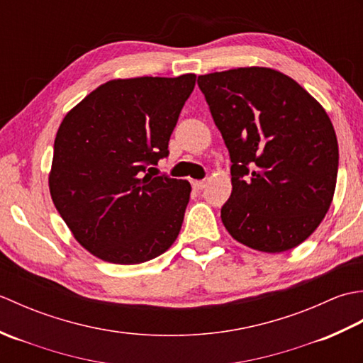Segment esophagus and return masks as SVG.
Returning a JSON list of instances; mask_svg holds the SVG:
<instances>
[{"mask_svg":"<svg viewBox=\"0 0 363 363\" xmlns=\"http://www.w3.org/2000/svg\"><path fill=\"white\" fill-rule=\"evenodd\" d=\"M191 186L195 190H203L206 187V181H191Z\"/></svg>","mask_w":363,"mask_h":363,"instance_id":"obj_1","label":"esophagus"}]
</instances>
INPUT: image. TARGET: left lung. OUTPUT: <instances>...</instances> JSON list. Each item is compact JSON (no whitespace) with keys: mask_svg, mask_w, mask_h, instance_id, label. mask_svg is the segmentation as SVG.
<instances>
[{"mask_svg":"<svg viewBox=\"0 0 363 363\" xmlns=\"http://www.w3.org/2000/svg\"><path fill=\"white\" fill-rule=\"evenodd\" d=\"M229 151L233 194L221 220L264 252L303 243L333 201L338 145L325 109L289 76L248 67L198 76Z\"/></svg>","mask_w":363,"mask_h":363,"instance_id":"8db88e82","label":"left lung"}]
</instances>
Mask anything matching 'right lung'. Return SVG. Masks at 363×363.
<instances>
[{
	"instance_id": "obj_1",
	"label": "right lung",
	"mask_w": 363,
	"mask_h": 363,
	"mask_svg": "<svg viewBox=\"0 0 363 363\" xmlns=\"http://www.w3.org/2000/svg\"><path fill=\"white\" fill-rule=\"evenodd\" d=\"M195 74L115 79L60 123L50 174L52 203L94 256L133 265L165 252L179 234L191 187L150 165L167 157Z\"/></svg>"
}]
</instances>
